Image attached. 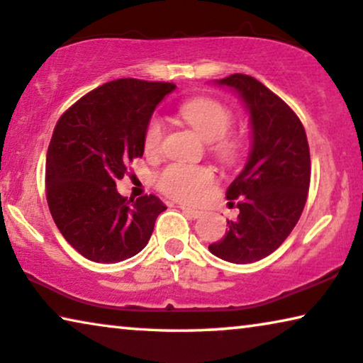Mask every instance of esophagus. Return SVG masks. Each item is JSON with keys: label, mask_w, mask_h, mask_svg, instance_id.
Segmentation results:
<instances>
[{"label": "esophagus", "mask_w": 363, "mask_h": 363, "mask_svg": "<svg viewBox=\"0 0 363 363\" xmlns=\"http://www.w3.org/2000/svg\"><path fill=\"white\" fill-rule=\"evenodd\" d=\"M181 211L186 213V216L192 217V218H199L203 216L202 211H197V208H192V207H187V206H181Z\"/></svg>", "instance_id": "1"}]
</instances>
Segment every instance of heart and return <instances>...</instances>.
<instances>
[{
  "label": "heart",
  "instance_id": "heart-1",
  "mask_svg": "<svg viewBox=\"0 0 363 363\" xmlns=\"http://www.w3.org/2000/svg\"><path fill=\"white\" fill-rule=\"evenodd\" d=\"M181 118L186 121L202 140L213 143V151L223 161H235L242 152V143L237 138L227 136L232 128L233 115L232 111L222 105L220 101L212 99H192L184 101L179 108ZM162 138H164V126L160 118H151L145 130V150L150 155H156L161 150ZM213 172L208 167L176 164L167 166L157 176V187L166 196L182 202H197L207 189L212 186Z\"/></svg>",
  "mask_w": 363,
  "mask_h": 363
}]
</instances>
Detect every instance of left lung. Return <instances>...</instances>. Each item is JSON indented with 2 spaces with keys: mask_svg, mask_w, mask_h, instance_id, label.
Segmentation results:
<instances>
[{
  "mask_svg": "<svg viewBox=\"0 0 363 363\" xmlns=\"http://www.w3.org/2000/svg\"><path fill=\"white\" fill-rule=\"evenodd\" d=\"M217 84L243 101L252 150L227 189L228 201L238 199V218L227 220L225 237L208 250L225 262L247 264L272 255L298 223L309 191V145L298 115L262 82L233 74Z\"/></svg>",
  "mask_w": 363,
  "mask_h": 363,
  "instance_id": "8db88e82",
  "label": "left lung"
}]
</instances>
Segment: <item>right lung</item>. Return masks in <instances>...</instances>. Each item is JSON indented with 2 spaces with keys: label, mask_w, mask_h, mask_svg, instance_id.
<instances>
[{
  "label": "right lung",
  "mask_w": 363,
  "mask_h": 363,
  "mask_svg": "<svg viewBox=\"0 0 363 363\" xmlns=\"http://www.w3.org/2000/svg\"><path fill=\"white\" fill-rule=\"evenodd\" d=\"M176 89L167 82L118 79L82 96L60 116L45 161V196L55 225L90 262L118 263L150 242L166 206L156 196L116 191L133 157L145 152L156 106Z\"/></svg>",
  "instance_id": "1"
}]
</instances>
